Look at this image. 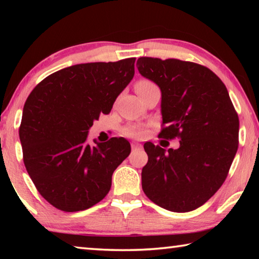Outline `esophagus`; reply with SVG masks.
Instances as JSON below:
<instances>
[{
	"instance_id": "34e87169",
	"label": "esophagus",
	"mask_w": 259,
	"mask_h": 259,
	"mask_svg": "<svg viewBox=\"0 0 259 259\" xmlns=\"http://www.w3.org/2000/svg\"><path fill=\"white\" fill-rule=\"evenodd\" d=\"M131 148H133V150H136V148H142V145H139V144H136V143H133V144H131Z\"/></svg>"
}]
</instances>
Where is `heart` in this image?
Listing matches in <instances>:
<instances>
[{
  "label": "heart",
  "instance_id": "obj_1",
  "mask_svg": "<svg viewBox=\"0 0 259 259\" xmlns=\"http://www.w3.org/2000/svg\"><path fill=\"white\" fill-rule=\"evenodd\" d=\"M155 87L154 83L152 81L147 80V78H140L135 84V89L138 93H142V91H145L147 89H151V88ZM124 135L128 136V137L131 138H136V139H142L144 136L146 135V130L145 128L139 125H134V126H129L124 130Z\"/></svg>",
  "mask_w": 259,
  "mask_h": 259
}]
</instances>
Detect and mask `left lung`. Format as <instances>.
<instances>
[{
  "mask_svg": "<svg viewBox=\"0 0 259 259\" xmlns=\"http://www.w3.org/2000/svg\"><path fill=\"white\" fill-rule=\"evenodd\" d=\"M139 73L160 87L159 137L179 139L177 150L144 144L148 155L143 191L175 212L201 207L223 185L239 146V116L229 91L211 69L175 58L140 57Z\"/></svg>",
  "mask_w": 259,
  "mask_h": 259,
  "instance_id": "obj_1",
  "label": "left lung"
}]
</instances>
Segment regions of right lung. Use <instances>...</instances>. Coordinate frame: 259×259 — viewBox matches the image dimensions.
Wrapping results in <instances>:
<instances>
[{"label": "right lung", "mask_w": 259, "mask_h": 259, "mask_svg": "<svg viewBox=\"0 0 259 259\" xmlns=\"http://www.w3.org/2000/svg\"><path fill=\"white\" fill-rule=\"evenodd\" d=\"M135 61L63 68L26 99L19 126L24 164L38 193L61 211H81L100 202L111 190L114 170L130 154L124 138L91 146L87 136L133 80Z\"/></svg>", "instance_id": "1"}]
</instances>
